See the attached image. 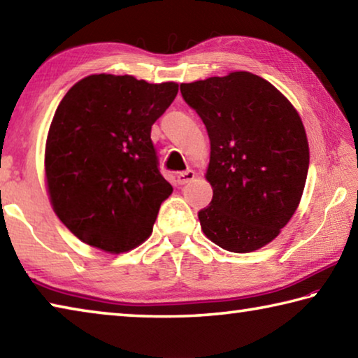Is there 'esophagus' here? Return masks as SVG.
Returning <instances> with one entry per match:
<instances>
[{"instance_id":"obj_1","label":"esophagus","mask_w":358,"mask_h":358,"mask_svg":"<svg viewBox=\"0 0 358 358\" xmlns=\"http://www.w3.org/2000/svg\"><path fill=\"white\" fill-rule=\"evenodd\" d=\"M194 177H196V172H194V171L178 172L177 173V183L178 185H186V183H189V181H192Z\"/></svg>"}]
</instances>
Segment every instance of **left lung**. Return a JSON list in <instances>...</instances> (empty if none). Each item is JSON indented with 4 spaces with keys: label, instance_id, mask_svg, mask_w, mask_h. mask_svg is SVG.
<instances>
[{
    "label": "left lung",
    "instance_id": "obj_1",
    "mask_svg": "<svg viewBox=\"0 0 358 358\" xmlns=\"http://www.w3.org/2000/svg\"><path fill=\"white\" fill-rule=\"evenodd\" d=\"M210 137L213 199L199 211L203 234L230 252L278 237L299 207L310 167L306 132L292 104L251 72L180 85Z\"/></svg>",
    "mask_w": 358,
    "mask_h": 358
}]
</instances>
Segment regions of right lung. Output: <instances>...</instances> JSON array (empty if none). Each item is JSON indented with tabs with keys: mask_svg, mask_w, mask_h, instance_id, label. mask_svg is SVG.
<instances>
[{
	"mask_svg": "<svg viewBox=\"0 0 358 358\" xmlns=\"http://www.w3.org/2000/svg\"><path fill=\"white\" fill-rule=\"evenodd\" d=\"M177 93L173 82L98 74L59 102L45 145L47 186L53 210L77 238L118 254L150 237L172 194L151 126Z\"/></svg>",
	"mask_w": 358,
	"mask_h": 358,
	"instance_id": "right-lung-1",
	"label": "right lung"
}]
</instances>
